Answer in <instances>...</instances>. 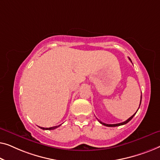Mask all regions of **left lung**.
I'll return each mask as SVG.
<instances>
[{
    "label": "left lung",
    "instance_id": "8db88e82",
    "mask_svg": "<svg viewBox=\"0 0 160 160\" xmlns=\"http://www.w3.org/2000/svg\"><path fill=\"white\" fill-rule=\"evenodd\" d=\"M129 59L130 60V62H131V59H130V58H129ZM141 102H140V105H141ZM139 107H140V106H139ZM138 109H139V108H138ZM138 110H137V111H138ZM136 113H135V114H133V115L130 117V118H128L127 120L125 121V122H120V123H118V124H106V123H104V122H101L100 120H98V122H99L101 123V124H102V125H105V126H107V127H116V126H120V125H125V124H126V123H128V122H129V121H130V120H132V118H133L135 114H136Z\"/></svg>",
    "mask_w": 160,
    "mask_h": 160
}]
</instances>
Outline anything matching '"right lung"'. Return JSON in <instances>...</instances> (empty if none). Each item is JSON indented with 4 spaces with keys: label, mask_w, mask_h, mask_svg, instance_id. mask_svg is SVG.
Listing matches in <instances>:
<instances>
[{
    "label": "right lung",
    "mask_w": 160,
    "mask_h": 160,
    "mask_svg": "<svg viewBox=\"0 0 160 160\" xmlns=\"http://www.w3.org/2000/svg\"><path fill=\"white\" fill-rule=\"evenodd\" d=\"M60 125H57V126H54V127H51V128H42V127H39V128H41V129H42V130H50L56 129V128H57L59 127Z\"/></svg>",
    "instance_id": "1"
}]
</instances>
